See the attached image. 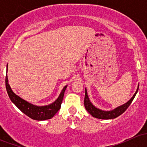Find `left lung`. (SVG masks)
Here are the masks:
<instances>
[{
  "label": "left lung",
  "mask_w": 147,
  "mask_h": 147,
  "mask_svg": "<svg viewBox=\"0 0 147 147\" xmlns=\"http://www.w3.org/2000/svg\"><path fill=\"white\" fill-rule=\"evenodd\" d=\"M138 90H139V85L137 89V91L135 92V93L134 94V95L132 96L131 99L129 100L128 102H126L124 105H121V106L117 107L115 109H112L110 111H105V110H102V109H98L97 107H96L95 106L93 105V104L90 102V99H89L88 94H87V89L85 88V96H84V107H85V109L93 117L97 118V119H115V118L117 117L119 115H121V114L124 113L125 112L126 109L129 107L130 105H131V102L133 101L134 98L135 97L136 94H137Z\"/></svg>",
  "instance_id": "obj_1"
}]
</instances>
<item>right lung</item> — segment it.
<instances>
[{
	"label": "right lung",
	"mask_w": 147,
	"mask_h": 147,
	"mask_svg": "<svg viewBox=\"0 0 147 147\" xmlns=\"http://www.w3.org/2000/svg\"><path fill=\"white\" fill-rule=\"evenodd\" d=\"M7 72H8V65H7ZM5 87H6L7 92H8L11 102L22 112H23L25 115L30 117L31 119L38 120V121H43V120L51 119L60 109L63 97H64L65 91L67 85L63 87L60 95L55 101L48 105H45V106H38V105H32L17 95L12 90L9 83H8L7 75L5 77Z\"/></svg>",
	"instance_id": "add662e5"
}]
</instances>
